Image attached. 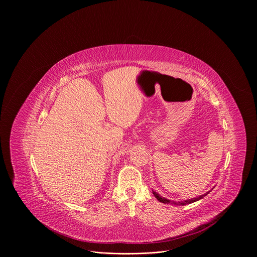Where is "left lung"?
<instances>
[{
  "mask_svg": "<svg viewBox=\"0 0 257 257\" xmlns=\"http://www.w3.org/2000/svg\"><path fill=\"white\" fill-rule=\"evenodd\" d=\"M153 193H154V195L156 196V198H157L160 202H163V203H171V204H175V205H185V204H189V203L195 202V201H197V200L203 198L204 196H206V195L208 194V192H206L205 194L200 195L199 197H196V198H193V199H187V200H184V201H178V202H176V201L169 200V199H167V198H165V197H162L160 194H158V193L155 192V191H153Z\"/></svg>",
  "mask_w": 257,
  "mask_h": 257,
  "instance_id": "obj_1",
  "label": "left lung"
}]
</instances>
